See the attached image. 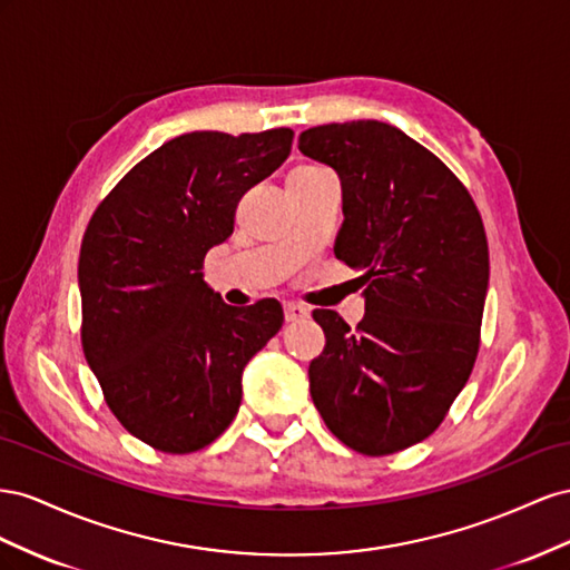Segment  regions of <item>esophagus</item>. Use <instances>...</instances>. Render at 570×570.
I'll return each mask as SVG.
<instances>
[{"label":"esophagus","instance_id":"obj_1","mask_svg":"<svg viewBox=\"0 0 570 570\" xmlns=\"http://www.w3.org/2000/svg\"><path fill=\"white\" fill-rule=\"evenodd\" d=\"M284 317H286V322H301V320L311 317V311L298 303H284Z\"/></svg>","mask_w":570,"mask_h":570}]
</instances>
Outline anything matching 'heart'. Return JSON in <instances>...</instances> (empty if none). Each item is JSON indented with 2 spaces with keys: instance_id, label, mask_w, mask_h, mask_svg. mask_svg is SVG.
Listing matches in <instances>:
<instances>
[{
  "instance_id": "1",
  "label": "heart",
  "mask_w": 570,
  "mask_h": 570,
  "mask_svg": "<svg viewBox=\"0 0 570 570\" xmlns=\"http://www.w3.org/2000/svg\"><path fill=\"white\" fill-rule=\"evenodd\" d=\"M296 169H324V167H315V165H305V167H296Z\"/></svg>"
}]
</instances>
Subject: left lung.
I'll return each mask as SVG.
<instances>
[{
  "mask_svg": "<svg viewBox=\"0 0 570 570\" xmlns=\"http://www.w3.org/2000/svg\"><path fill=\"white\" fill-rule=\"evenodd\" d=\"M298 150L344 190L334 255L363 269L365 317L351 330L313 311L324 351L311 396L330 432L365 456L428 439L473 372L490 248L473 195L442 159L382 121L307 128Z\"/></svg>",
  "mask_w": 570,
  "mask_h": 570,
  "instance_id": "left-lung-1",
  "label": "left lung"
}]
</instances>
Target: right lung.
Segmentation results:
<instances>
[{
  "instance_id": "add662e5",
  "label": "right lung",
  "mask_w": 570,
  "mask_h": 570,
  "mask_svg": "<svg viewBox=\"0 0 570 570\" xmlns=\"http://www.w3.org/2000/svg\"><path fill=\"white\" fill-rule=\"evenodd\" d=\"M294 131L178 136L97 205L80 243V344L109 411L148 446L213 444L240 405V375L282 330L274 298L232 307L203 282L243 193L291 153Z\"/></svg>"
}]
</instances>
